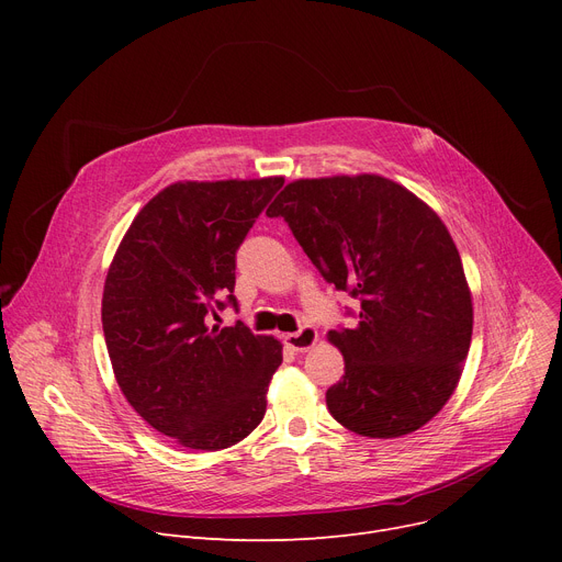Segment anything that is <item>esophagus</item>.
Wrapping results in <instances>:
<instances>
[{"instance_id":"obj_1","label":"esophagus","mask_w":562,"mask_h":562,"mask_svg":"<svg viewBox=\"0 0 562 562\" xmlns=\"http://www.w3.org/2000/svg\"><path fill=\"white\" fill-rule=\"evenodd\" d=\"M316 341H318V333L312 326H305L299 333L284 335V346L289 350H296V352H307Z\"/></svg>"}]
</instances>
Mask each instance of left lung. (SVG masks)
Segmentation results:
<instances>
[{
  "label": "left lung",
  "instance_id": "1",
  "mask_svg": "<svg viewBox=\"0 0 562 562\" xmlns=\"http://www.w3.org/2000/svg\"><path fill=\"white\" fill-rule=\"evenodd\" d=\"M266 216H282L318 273L360 301L358 326L328 333L346 364L330 415L362 437L419 430L456 392L474 328L447 225L380 175L296 180Z\"/></svg>",
  "mask_w": 562,
  "mask_h": 562
}]
</instances>
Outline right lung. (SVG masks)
<instances>
[{
  "instance_id": "add662e5",
  "label": "right lung",
  "mask_w": 562,
  "mask_h": 562,
  "mask_svg": "<svg viewBox=\"0 0 562 562\" xmlns=\"http://www.w3.org/2000/svg\"><path fill=\"white\" fill-rule=\"evenodd\" d=\"M282 184L175 182L138 212L109 266L102 330L117 385L187 449H227L263 419L282 344L212 316L236 307V250Z\"/></svg>"
}]
</instances>
